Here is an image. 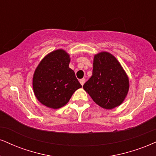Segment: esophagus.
Returning a JSON list of instances; mask_svg holds the SVG:
<instances>
[{"instance_id": "esophagus-1", "label": "esophagus", "mask_w": 156, "mask_h": 156, "mask_svg": "<svg viewBox=\"0 0 156 156\" xmlns=\"http://www.w3.org/2000/svg\"><path fill=\"white\" fill-rule=\"evenodd\" d=\"M80 84H81L82 86H83L84 83H85V79H84V78H82V79H80Z\"/></svg>"}]
</instances>
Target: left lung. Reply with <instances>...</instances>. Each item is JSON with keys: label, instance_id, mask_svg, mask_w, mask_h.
<instances>
[{"label": "left lung", "instance_id": "8db88e82", "mask_svg": "<svg viewBox=\"0 0 156 156\" xmlns=\"http://www.w3.org/2000/svg\"><path fill=\"white\" fill-rule=\"evenodd\" d=\"M83 88L99 106L111 110L121 105L128 94L129 77L112 54L102 51L94 55L92 76Z\"/></svg>", "mask_w": 156, "mask_h": 156}]
</instances>
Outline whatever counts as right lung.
<instances>
[{"instance_id":"right-lung-1","label":"right lung","mask_w":156,"mask_h":156,"mask_svg":"<svg viewBox=\"0 0 156 156\" xmlns=\"http://www.w3.org/2000/svg\"><path fill=\"white\" fill-rule=\"evenodd\" d=\"M70 55L63 49L50 52L35 69L33 78L34 94L47 108L59 109L69 102L82 87L74 71L69 67Z\"/></svg>"}]
</instances>
